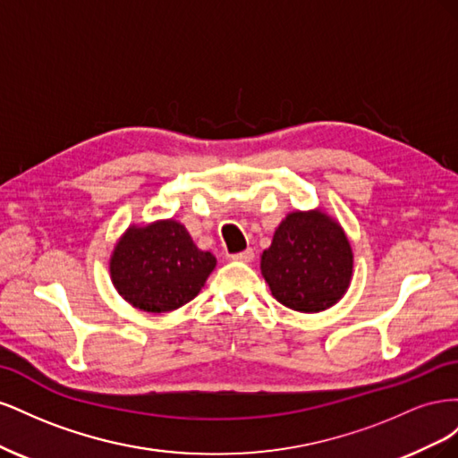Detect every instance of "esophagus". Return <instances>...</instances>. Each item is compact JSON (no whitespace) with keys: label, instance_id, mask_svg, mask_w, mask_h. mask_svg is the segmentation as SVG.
Returning <instances> with one entry per match:
<instances>
[{"label":"esophagus","instance_id":"34e87169","mask_svg":"<svg viewBox=\"0 0 458 458\" xmlns=\"http://www.w3.org/2000/svg\"><path fill=\"white\" fill-rule=\"evenodd\" d=\"M231 258H233V259H237V261H244V263H250V261H254L256 254H254V250H252V248H246V250H242V252H239V254H233Z\"/></svg>","mask_w":458,"mask_h":458}]
</instances>
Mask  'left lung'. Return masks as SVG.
<instances>
[{
	"label": "left lung",
	"instance_id": "1",
	"mask_svg": "<svg viewBox=\"0 0 458 458\" xmlns=\"http://www.w3.org/2000/svg\"><path fill=\"white\" fill-rule=\"evenodd\" d=\"M353 254L342 227L323 212L288 214L261 254V275L283 306L323 311L344 296Z\"/></svg>",
	"mask_w": 458,
	"mask_h": 458
}]
</instances>
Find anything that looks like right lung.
<instances>
[{
    "mask_svg": "<svg viewBox=\"0 0 458 458\" xmlns=\"http://www.w3.org/2000/svg\"><path fill=\"white\" fill-rule=\"evenodd\" d=\"M216 258L192 242L174 219L130 227L110 258V276L133 308L165 313L185 306L204 286Z\"/></svg>",
    "mask_w": 458,
    "mask_h": 458,
    "instance_id": "right-lung-1",
    "label": "right lung"
}]
</instances>
